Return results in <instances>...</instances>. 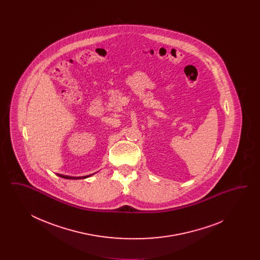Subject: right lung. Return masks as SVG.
<instances>
[{"mask_svg": "<svg viewBox=\"0 0 260 260\" xmlns=\"http://www.w3.org/2000/svg\"><path fill=\"white\" fill-rule=\"evenodd\" d=\"M60 177L63 178H67V179H81V178H87L88 176H81V177H72V176H67V175H61V174H58Z\"/></svg>", "mask_w": 260, "mask_h": 260, "instance_id": "add662e5", "label": "right lung"}]
</instances>
